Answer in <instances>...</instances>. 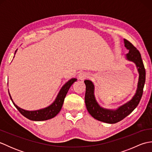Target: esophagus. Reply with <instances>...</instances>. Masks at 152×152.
Here are the masks:
<instances>
[{
  "instance_id": "1",
  "label": "esophagus",
  "mask_w": 152,
  "mask_h": 152,
  "mask_svg": "<svg viewBox=\"0 0 152 152\" xmlns=\"http://www.w3.org/2000/svg\"><path fill=\"white\" fill-rule=\"evenodd\" d=\"M88 77V74L84 72H81L78 75V78L80 80H84Z\"/></svg>"
}]
</instances>
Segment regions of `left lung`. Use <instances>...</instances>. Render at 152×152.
Segmentation results:
<instances>
[{
  "mask_svg": "<svg viewBox=\"0 0 152 152\" xmlns=\"http://www.w3.org/2000/svg\"><path fill=\"white\" fill-rule=\"evenodd\" d=\"M125 46L129 50L126 54L127 59L133 61L137 67L139 73L136 93L131 101L119 106L116 110L103 108L96 102L94 95V84L90 80H86L84 83L86 87L85 102L87 110L93 118L107 124H115L129 115L139 104L143 93V89L146 80V70L142 59L141 55L136 48L129 41L124 39Z\"/></svg>",
  "mask_w": 152,
  "mask_h": 152,
  "instance_id": "obj_1",
  "label": "left lung"
}]
</instances>
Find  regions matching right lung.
Here are the masks:
<instances>
[{"mask_svg": "<svg viewBox=\"0 0 152 152\" xmlns=\"http://www.w3.org/2000/svg\"><path fill=\"white\" fill-rule=\"evenodd\" d=\"M16 52V51H15ZM77 80L76 78H72L69 80L65 84H64L62 88L61 89L60 91L58 93L57 97L55 100V101L50 105L48 107L38 110H34V111H28L22 109L21 108L18 107L15 103L13 101V100L11 97V95L9 93L10 97L13 104L15 106V108L18 110V111L21 113V114L25 116V118L30 119L32 121H44L48 120L54 118L55 116L57 115L61 110V108H62L63 104L64 102V100L66 95V93H68L70 86L72 85L74 82H75Z\"/></svg>", "mask_w": 152, "mask_h": 152, "instance_id": "add662e5", "label": "right lung"}]
</instances>
